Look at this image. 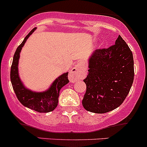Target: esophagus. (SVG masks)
<instances>
[{
    "label": "esophagus",
    "mask_w": 147,
    "mask_h": 147,
    "mask_svg": "<svg viewBox=\"0 0 147 147\" xmlns=\"http://www.w3.org/2000/svg\"><path fill=\"white\" fill-rule=\"evenodd\" d=\"M85 76V67L82 63H77L71 69L69 74V80L71 82L80 80Z\"/></svg>",
    "instance_id": "1"
}]
</instances>
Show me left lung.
<instances>
[{
	"instance_id": "obj_1",
	"label": "left lung",
	"mask_w": 147,
	"mask_h": 147,
	"mask_svg": "<svg viewBox=\"0 0 147 147\" xmlns=\"http://www.w3.org/2000/svg\"><path fill=\"white\" fill-rule=\"evenodd\" d=\"M87 90L82 105L89 112L103 114L122 104L134 81L133 55L119 35L115 44L94 50L88 60Z\"/></svg>"
}]
</instances>
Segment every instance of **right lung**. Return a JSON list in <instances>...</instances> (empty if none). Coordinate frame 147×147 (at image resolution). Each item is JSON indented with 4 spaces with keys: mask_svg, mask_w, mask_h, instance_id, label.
<instances>
[{
    "mask_svg": "<svg viewBox=\"0 0 147 147\" xmlns=\"http://www.w3.org/2000/svg\"><path fill=\"white\" fill-rule=\"evenodd\" d=\"M35 30L36 28H33L16 49L10 69V81L18 100L23 106L40 113H47L52 112L57 107L60 90L69 82L67 77L68 72H65L56 78L50 87L45 91H32L24 85L18 73L20 53L26 40Z\"/></svg>",
    "mask_w": 147,
    "mask_h": 147,
    "instance_id": "1",
    "label": "right lung"
}]
</instances>
